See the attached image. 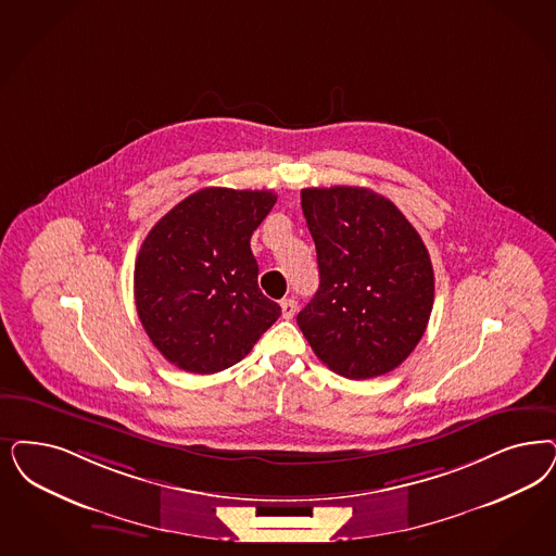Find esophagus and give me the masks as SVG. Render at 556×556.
<instances>
[{"label":"esophagus","instance_id":"1","mask_svg":"<svg viewBox=\"0 0 556 556\" xmlns=\"http://www.w3.org/2000/svg\"><path fill=\"white\" fill-rule=\"evenodd\" d=\"M295 309H298V302L295 300H291V298H286V300H281V312H283V318H293L295 316Z\"/></svg>","mask_w":556,"mask_h":556}]
</instances>
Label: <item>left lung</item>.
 Returning <instances> with one entry per match:
<instances>
[{
	"instance_id": "8db88e82",
	"label": "left lung",
	"mask_w": 556,
	"mask_h": 556,
	"mask_svg": "<svg viewBox=\"0 0 556 556\" xmlns=\"http://www.w3.org/2000/svg\"><path fill=\"white\" fill-rule=\"evenodd\" d=\"M320 288L298 314L316 357L349 380L378 378L421 341L435 281L419 231L364 187L304 189Z\"/></svg>"
}]
</instances>
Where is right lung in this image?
Returning <instances> with one entry per match:
<instances>
[{"mask_svg":"<svg viewBox=\"0 0 556 556\" xmlns=\"http://www.w3.org/2000/svg\"><path fill=\"white\" fill-rule=\"evenodd\" d=\"M273 191L192 192L146 236L135 261V306L153 346L191 374L238 364L281 307L258 289L250 236Z\"/></svg>","mask_w":556,"mask_h":556,"instance_id":"add662e5","label":"right lung"}]
</instances>
